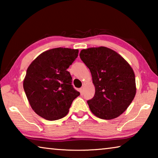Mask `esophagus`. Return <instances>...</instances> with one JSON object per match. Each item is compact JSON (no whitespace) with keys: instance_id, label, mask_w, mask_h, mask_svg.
Returning <instances> with one entry per match:
<instances>
[{"instance_id":"34e87169","label":"esophagus","mask_w":158,"mask_h":158,"mask_svg":"<svg viewBox=\"0 0 158 158\" xmlns=\"http://www.w3.org/2000/svg\"><path fill=\"white\" fill-rule=\"evenodd\" d=\"M79 92H80V93H81V95H82L83 93H84V89H83V88L79 89Z\"/></svg>"}]
</instances>
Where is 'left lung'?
<instances>
[{"mask_svg": "<svg viewBox=\"0 0 158 158\" xmlns=\"http://www.w3.org/2000/svg\"><path fill=\"white\" fill-rule=\"evenodd\" d=\"M79 56L89 68L95 88L94 97L87 101L90 111L102 119L118 117L136 94L132 68L121 55L105 47L82 49Z\"/></svg>", "mask_w": 158, "mask_h": 158, "instance_id": "obj_1", "label": "left lung"}]
</instances>
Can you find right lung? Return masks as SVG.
Wrapping results in <instances>:
<instances>
[{"mask_svg": "<svg viewBox=\"0 0 158 158\" xmlns=\"http://www.w3.org/2000/svg\"><path fill=\"white\" fill-rule=\"evenodd\" d=\"M78 49L55 48L40 54L27 69L23 89L33 110L49 121L65 117L80 95L67 71L78 56Z\"/></svg>", "mask_w": 158, "mask_h": 158, "instance_id": "add662e5", "label": "right lung"}]
</instances>
